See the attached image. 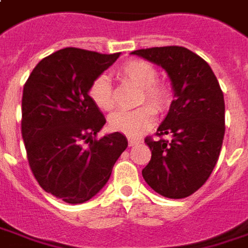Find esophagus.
<instances>
[{
	"mask_svg": "<svg viewBox=\"0 0 248 248\" xmlns=\"http://www.w3.org/2000/svg\"><path fill=\"white\" fill-rule=\"evenodd\" d=\"M142 142L140 139H135V138H128V144L129 146H135V144H139Z\"/></svg>",
	"mask_w": 248,
	"mask_h": 248,
	"instance_id": "obj_1",
	"label": "esophagus"
}]
</instances>
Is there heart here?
Listing matches in <instances>:
<instances>
[{
    "label": "heart",
    "instance_id": "heart-1",
    "mask_svg": "<svg viewBox=\"0 0 248 248\" xmlns=\"http://www.w3.org/2000/svg\"><path fill=\"white\" fill-rule=\"evenodd\" d=\"M117 74L123 81L140 89L138 104H147L131 112H117L110 116L109 127L127 136H139L155 123V111L164 112L172 102V93L167 84L157 81L158 71L143 60H128L121 64ZM89 97L98 109L109 112L114 108V93L108 76L99 75L91 81ZM152 106L150 107V105Z\"/></svg>",
    "mask_w": 248,
    "mask_h": 248
}]
</instances>
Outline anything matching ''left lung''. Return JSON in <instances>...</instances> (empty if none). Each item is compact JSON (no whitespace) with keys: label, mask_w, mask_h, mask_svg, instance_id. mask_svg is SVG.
Returning a JSON list of instances; mask_svg holds the SVG:
<instances>
[{"label":"left lung","mask_w":248,"mask_h":248,"mask_svg":"<svg viewBox=\"0 0 248 248\" xmlns=\"http://www.w3.org/2000/svg\"><path fill=\"white\" fill-rule=\"evenodd\" d=\"M132 54L162 66L174 93L157 129L158 139H144L151 159L142 176L162 197H190L212 174L224 140L225 104L218 80L203 58L182 46L140 49ZM165 135L170 141L163 139Z\"/></svg>","instance_id":"obj_1"}]
</instances>
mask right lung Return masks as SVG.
I'll return each instance as SVG.
<instances>
[{
  "label": "right lung",
  "instance_id": "right-lung-1",
  "mask_svg": "<svg viewBox=\"0 0 248 248\" xmlns=\"http://www.w3.org/2000/svg\"><path fill=\"white\" fill-rule=\"evenodd\" d=\"M120 57L65 47L45 57L23 89L21 136L30 168L46 192L83 203L108 183L127 138L95 136L104 114L89 97L91 81Z\"/></svg>",
  "mask_w": 248,
  "mask_h": 248
}]
</instances>
